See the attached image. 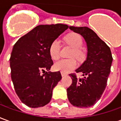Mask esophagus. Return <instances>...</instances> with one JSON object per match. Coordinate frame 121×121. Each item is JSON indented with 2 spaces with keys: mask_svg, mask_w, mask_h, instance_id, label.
<instances>
[{
  "mask_svg": "<svg viewBox=\"0 0 121 121\" xmlns=\"http://www.w3.org/2000/svg\"><path fill=\"white\" fill-rule=\"evenodd\" d=\"M61 76H65L67 75V74L65 73H63V72H61Z\"/></svg>",
  "mask_w": 121,
  "mask_h": 121,
  "instance_id": "1",
  "label": "esophagus"
}]
</instances>
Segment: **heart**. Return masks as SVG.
<instances>
[{"label": "heart", "mask_w": 121, "mask_h": 121, "mask_svg": "<svg viewBox=\"0 0 121 121\" xmlns=\"http://www.w3.org/2000/svg\"><path fill=\"white\" fill-rule=\"evenodd\" d=\"M66 42L74 48L71 52V56H74L78 59H80L83 56V52L80 49L83 45V40L81 35L78 34L72 33L65 37ZM61 43L60 40L56 39L51 43L49 47V54L53 60H58L60 56ZM78 63L74 58L61 59L56 61L54 65V69L56 71L63 73H69L73 71L77 67Z\"/></svg>", "instance_id": "1"}]
</instances>
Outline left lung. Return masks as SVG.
<instances>
[{
  "instance_id": "1",
  "label": "left lung",
  "mask_w": 121,
  "mask_h": 121,
  "mask_svg": "<svg viewBox=\"0 0 121 121\" xmlns=\"http://www.w3.org/2000/svg\"><path fill=\"white\" fill-rule=\"evenodd\" d=\"M69 28L83 36L87 46V54L82 65L75 70L76 73H83L84 78H78L75 73L69 74L72 84L67 89L68 99L74 106L91 107L106 89L113 60L112 52L106 43L88 27Z\"/></svg>"
}]
</instances>
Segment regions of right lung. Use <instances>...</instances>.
Wrapping results in <instances>:
<instances>
[{"instance_id":"1","label":"right lung","mask_w":121,"mask_h":121,"mask_svg":"<svg viewBox=\"0 0 121 121\" xmlns=\"http://www.w3.org/2000/svg\"><path fill=\"white\" fill-rule=\"evenodd\" d=\"M68 28L63 24L39 25L13 46L9 58L11 77L17 96L28 106H44L50 101L61 75L60 71H48L53 65L49 47Z\"/></svg>"}]
</instances>
